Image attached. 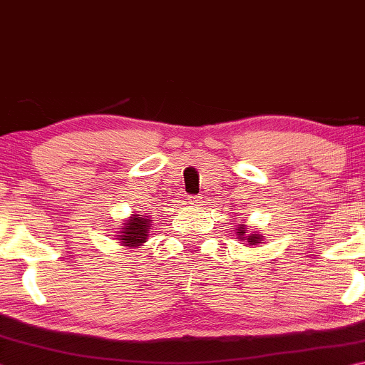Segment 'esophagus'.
I'll return each instance as SVG.
<instances>
[{"label":"esophagus","instance_id":"obj_1","mask_svg":"<svg viewBox=\"0 0 365 365\" xmlns=\"http://www.w3.org/2000/svg\"><path fill=\"white\" fill-rule=\"evenodd\" d=\"M187 203H189V205H200L202 197L200 195H189L187 197Z\"/></svg>","mask_w":365,"mask_h":365}]
</instances>
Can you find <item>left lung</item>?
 Listing matches in <instances>:
<instances>
[{
	"label": "left lung",
	"instance_id": "left-lung-1",
	"mask_svg": "<svg viewBox=\"0 0 365 365\" xmlns=\"http://www.w3.org/2000/svg\"><path fill=\"white\" fill-rule=\"evenodd\" d=\"M240 232H237L239 234V239H242L245 235V227H240L239 229ZM244 239H248V242H250L252 245H257V244H259V235L258 234H252V235H248V237H244Z\"/></svg>",
	"mask_w": 365,
	"mask_h": 365
}]
</instances>
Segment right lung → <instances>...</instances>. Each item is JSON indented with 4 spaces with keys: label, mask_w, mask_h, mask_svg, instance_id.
<instances>
[{
    "label": "right lung",
    "mask_w": 365,
    "mask_h": 365,
    "mask_svg": "<svg viewBox=\"0 0 365 365\" xmlns=\"http://www.w3.org/2000/svg\"><path fill=\"white\" fill-rule=\"evenodd\" d=\"M150 221L145 216L143 215H133L131 220H128L125 225H121V235H120V240L123 242V245L126 247H139L143 245L144 242L147 240V232H149L150 229Z\"/></svg>",
    "instance_id": "right-lung-1"
}]
</instances>
